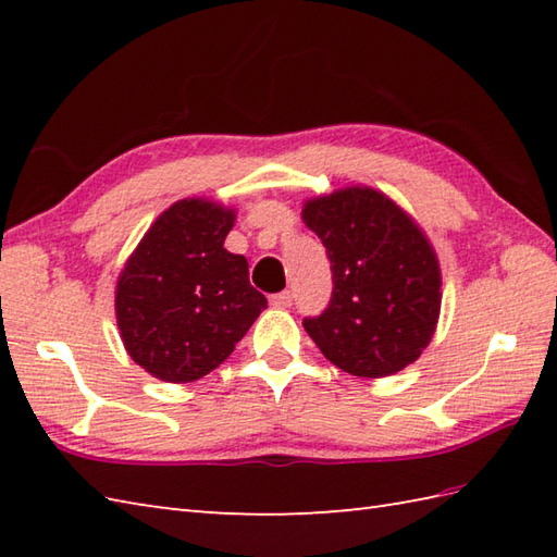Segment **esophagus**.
Wrapping results in <instances>:
<instances>
[{"label":"esophagus","instance_id":"34e87169","mask_svg":"<svg viewBox=\"0 0 557 557\" xmlns=\"http://www.w3.org/2000/svg\"><path fill=\"white\" fill-rule=\"evenodd\" d=\"M270 304L275 306V309H289L292 306V292H280V294H272Z\"/></svg>","mask_w":557,"mask_h":557}]
</instances>
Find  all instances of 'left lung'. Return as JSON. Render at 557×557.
Here are the masks:
<instances>
[{"instance_id":"obj_1","label":"left lung","mask_w":557,"mask_h":557,"mask_svg":"<svg viewBox=\"0 0 557 557\" xmlns=\"http://www.w3.org/2000/svg\"><path fill=\"white\" fill-rule=\"evenodd\" d=\"M333 270V297L306 333L337 369L385 377L429 347L441 315V265L431 242L395 200L349 186L304 203Z\"/></svg>"}]
</instances>
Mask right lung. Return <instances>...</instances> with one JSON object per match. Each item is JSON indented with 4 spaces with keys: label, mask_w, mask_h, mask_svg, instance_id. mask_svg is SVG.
<instances>
[{
    "label": "right lung",
    "mask_w": 557,
    "mask_h": 557,
    "mask_svg": "<svg viewBox=\"0 0 557 557\" xmlns=\"http://www.w3.org/2000/svg\"><path fill=\"white\" fill-rule=\"evenodd\" d=\"M234 218L215 200H176L116 280L124 347L160 381L191 383L218 369L268 306L248 282V260L224 248Z\"/></svg>",
    "instance_id": "1"
}]
</instances>
